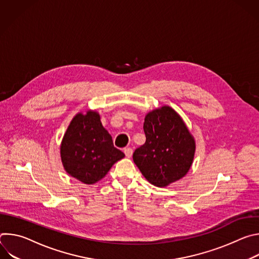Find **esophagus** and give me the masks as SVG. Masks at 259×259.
Wrapping results in <instances>:
<instances>
[{
  "label": "esophagus",
  "mask_w": 259,
  "mask_h": 259,
  "mask_svg": "<svg viewBox=\"0 0 259 259\" xmlns=\"http://www.w3.org/2000/svg\"><path fill=\"white\" fill-rule=\"evenodd\" d=\"M124 153H125L127 158H131L132 154H133V151H132L131 147H126V149H124Z\"/></svg>",
  "instance_id": "esophagus-1"
}]
</instances>
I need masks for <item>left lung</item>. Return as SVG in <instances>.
Listing matches in <instances>:
<instances>
[{"mask_svg":"<svg viewBox=\"0 0 259 259\" xmlns=\"http://www.w3.org/2000/svg\"><path fill=\"white\" fill-rule=\"evenodd\" d=\"M143 130L146 140L135 150L133 161L147 181L164 188L189 172L196 142L173 108L152 110L144 118Z\"/></svg>","mask_w":259,"mask_h":259,"instance_id":"left-lung-1","label":"left lung"}]
</instances>
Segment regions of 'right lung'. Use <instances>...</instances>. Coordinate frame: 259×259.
<instances>
[{
  "label": "right lung",
  "mask_w": 259,
  "mask_h": 259,
  "mask_svg": "<svg viewBox=\"0 0 259 259\" xmlns=\"http://www.w3.org/2000/svg\"><path fill=\"white\" fill-rule=\"evenodd\" d=\"M60 156L65 171L86 184L102 179L113 165L125 157L114 146L97 112L79 113L64 133Z\"/></svg>",
  "instance_id": "right-lung-1"
}]
</instances>
